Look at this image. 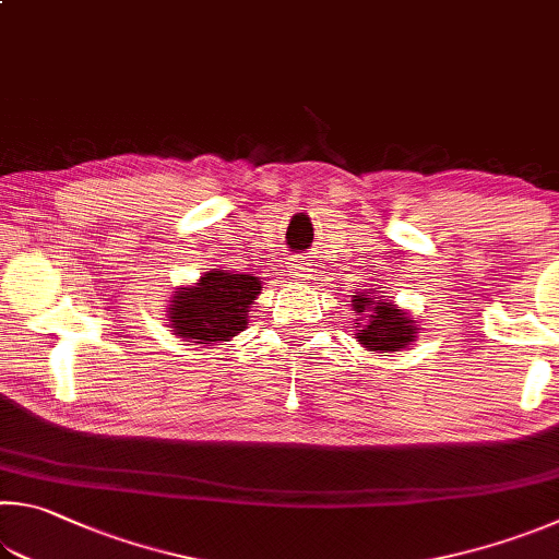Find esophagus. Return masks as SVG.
Segmentation results:
<instances>
[{
    "mask_svg": "<svg viewBox=\"0 0 559 559\" xmlns=\"http://www.w3.org/2000/svg\"><path fill=\"white\" fill-rule=\"evenodd\" d=\"M288 269H290V276L293 278H308L310 276V273H308L310 269L306 266V261H293Z\"/></svg>",
    "mask_w": 559,
    "mask_h": 559,
    "instance_id": "34e87169",
    "label": "esophagus"
}]
</instances>
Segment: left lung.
Here are the masks:
<instances>
[{"label": "left lung", "mask_w": 559, "mask_h": 559, "mask_svg": "<svg viewBox=\"0 0 559 559\" xmlns=\"http://www.w3.org/2000/svg\"><path fill=\"white\" fill-rule=\"evenodd\" d=\"M354 310L361 314V322H354L357 340L371 352H399L415 337V322L391 302L373 300L369 296H354Z\"/></svg>", "instance_id": "obj_1"}]
</instances>
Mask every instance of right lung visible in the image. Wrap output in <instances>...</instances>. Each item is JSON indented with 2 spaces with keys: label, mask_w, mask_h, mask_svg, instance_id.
Instances as JSON below:
<instances>
[{
  "label": "right lung",
  "mask_w": 559,
  "mask_h": 559,
  "mask_svg": "<svg viewBox=\"0 0 559 559\" xmlns=\"http://www.w3.org/2000/svg\"><path fill=\"white\" fill-rule=\"evenodd\" d=\"M261 293L257 276L247 273H205L198 286L176 290L170 322L178 337L200 344L227 342L245 330L251 302Z\"/></svg>",
  "instance_id": "obj_1"
}]
</instances>
